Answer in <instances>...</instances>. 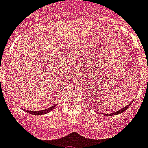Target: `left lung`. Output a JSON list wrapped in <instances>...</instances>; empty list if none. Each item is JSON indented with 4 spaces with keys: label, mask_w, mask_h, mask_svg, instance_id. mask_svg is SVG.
<instances>
[{
    "label": "left lung",
    "mask_w": 148,
    "mask_h": 148,
    "mask_svg": "<svg viewBox=\"0 0 148 148\" xmlns=\"http://www.w3.org/2000/svg\"><path fill=\"white\" fill-rule=\"evenodd\" d=\"M132 102H131V103H130V104H129V105H127V106H125V108H121V109H120V110L117 111V112H114V113L107 114L106 115H108V116H112V115H115V114H121V113H122V112H124L125 110H127V108H128L130 106V105L132 104Z\"/></svg>",
    "instance_id": "1"
}]
</instances>
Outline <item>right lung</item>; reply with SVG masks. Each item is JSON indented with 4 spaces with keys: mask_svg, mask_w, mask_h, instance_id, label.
<instances>
[{
    "mask_svg": "<svg viewBox=\"0 0 148 148\" xmlns=\"http://www.w3.org/2000/svg\"><path fill=\"white\" fill-rule=\"evenodd\" d=\"M56 106H53L50 107V108H47V109H45V110H41V111H28V110H25L24 109L25 111L27 112V113H30L31 114H34V115H38V114H47L49 113V112H51L52 109L55 108Z\"/></svg>",
    "mask_w": 148,
    "mask_h": 148,
    "instance_id": "add662e5",
    "label": "right lung"
}]
</instances>
